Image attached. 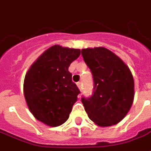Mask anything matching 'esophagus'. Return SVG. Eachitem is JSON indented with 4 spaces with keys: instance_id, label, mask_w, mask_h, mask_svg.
I'll list each match as a JSON object with an SVG mask.
<instances>
[{
    "instance_id": "esophagus-1",
    "label": "esophagus",
    "mask_w": 151,
    "mask_h": 151,
    "mask_svg": "<svg viewBox=\"0 0 151 151\" xmlns=\"http://www.w3.org/2000/svg\"><path fill=\"white\" fill-rule=\"evenodd\" d=\"M77 86H78V87L79 90L81 91V90H82V82H78V83H77Z\"/></svg>"
}]
</instances>
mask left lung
I'll use <instances>...</instances> for the list:
<instances>
[{"label":"left lung","instance_id":"1","mask_svg":"<svg viewBox=\"0 0 151 151\" xmlns=\"http://www.w3.org/2000/svg\"><path fill=\"white\" fill-rule=\"evenodd\" d=\"M82 55L94 80L91 96L82 98L85 111L99 126L116 124L133 104L132 73L120 57L103 47L82 49Z\"/></svg>","mask_w":151,"mask_h":151}]
</instances>
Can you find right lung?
Returning <instances> with one entry per match:
<instances>
[{
	"instance_id": "add662e5",
	"label": "right lung",
	"mask_w": 151,
	"mask_h": 151,
	"mask_svg": "<svg viewBox=\"0 0 151 151\" xmlns=\"http://www.w3.org/2000/svg\"><path fill=\"white\" fill-rule=\"evenodd\" d=\"M80 49L54 45L38 58L25 76L23 91L30 111L48 126L61 125L68 120L80 91L72 81L70 64Z\"/></svg>"
}]
</instances>
